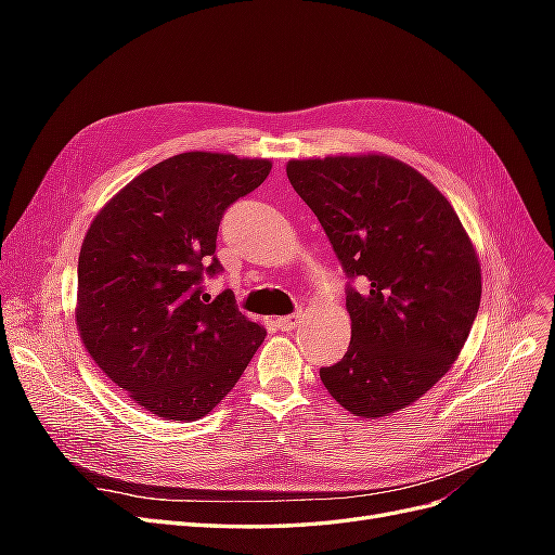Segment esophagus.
Listing matches in <instances>:
<instances>
[{
    "mask_svg": "<svg viewBox=\"0 0 555 555\" xmlns=\"http://www.w3.org/2000/svg\"><path fill=\"white\" fill-rule=\"evenodd\" d=\"M298 324H300V312H292V314H287V317H280V319H278V326H280L282 331H294Z\"/></svg>",
    "mask_w": 555,
    "mask_h": 555,
    "instance_id": "34e87169",
    "label": "esophagus"
}]
</instances>
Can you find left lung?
I'll use <instances>...</instances> for the list:
<instances>
[{
	"instance_id": "8db88e82",
	"label": "left lung",
	"mask_w": 555,
	"mask_h": 555,
	"mask_svg": "<svg viewBox=\"0 0 555 555\" xmlns=\"http://www.w3.org/2000/svg\"><path fill=\"white\" fill-rule=\"evenodd\" d=\"M287 176L349 280L351 340L319 377L357 416L408 408L459 359L479 310L481 268L459 215L391 157L294 159Z\"/></svg>"
}]
</instances>
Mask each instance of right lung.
Here are the masks:
<instances>
[{
	"label": "right lung",
	"instance_id": "add662e5",
	"mask_svg": "<svg viewBox=\"0 0 555 555\" xmlns=\"http://www.w3.org/2000/svg\"><path fill=\"white\" fill-rule=\"evenodd\" d=\"M271 173L268 159L182 153L115 194L78 257L80 338L102 371L141 408L173 422L206 416L263 343L229 289L206 278L229 206Z\"/></svg>",
	"mask_w": 555,
	"mask_h": 555
}]
</instances>
